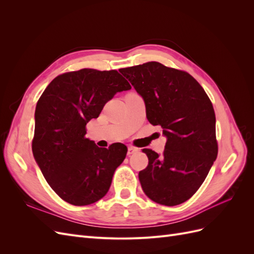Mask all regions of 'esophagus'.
Returning a JSON list of instances; mask_svg holds the SVG:
<instances>
[{
	"label": "esophagus",
	"instance_id": "obj_1",
	"mask_svg": "<svg viewBox=\"0 0 254 254\" xmlns=\"http://www.w3.org/2000/svg\"><path fill=\"white\" fill-rule=\"evenodd\" d=\"M136 151H137V148L133 147V146H128V151H127V155L128 156L133 155V153L136 152Z\"/></svg>",
	"mask_w": 254,
	"mask_h": 254
}]
</instances>
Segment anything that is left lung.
<instances>
[{
  "label": "left lung",
  "mask_w": 254,
  "mask_h": 254,
  "mask_svg": "<svg viewBox=\"0 0 254 254\" xmlns=\"http://www.w3.org/2000/svg\"><path fill=\"white\" fill-rule=\"evenodd\" d=\"M145 103L146 117L167 137L159 156L143 149L148 165L139 173L144 193L152 201L173 206L193 196L217 158L215 112L199 82L157 61L120 68Z\"/></svg>",
  "instance_id": "8db88e82"
}]
</instances>
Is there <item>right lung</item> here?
Wrapping results in <instances>:
<instances>
[{
  "label": "right lung",
  "instance_id": "1",
  "mask_svg": "<svg viewBox=\"0 0 254 254\" xmlns=\"http://www.w3.org/2000/svg\"><path fill=\"white\" fill-rule=\"evenodd\" d=\"M130 89L117 70L81 68L58 75L40 96L33 153L45 180L63 200L88 205L108 193L127 147L122 143L97 147L86 137V125L98 118L118 92Z\"/></svg>",
  "mask_w": 254,
  "mask_h": 254
}]
</instances>
